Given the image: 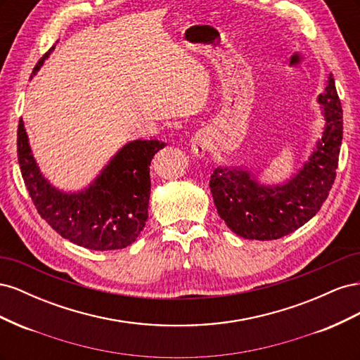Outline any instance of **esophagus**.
<instances>
[{"mask_svg": "<svg viewBox=\"0 0 360 360\" xmlns=\"http://www.w3.org/2000/svg\"><path fill=\"white\" fill-rule=\"evenodd\" d=\"M191 148H192V155L197 159H204L207 148H209V138H207V134L204 130H200L193 135L191 139Z\"/></svg>", "mask_w": 360, "mask_h": 360, "instance_id": "34e87169", "label": "esophagus"}]
</instances>
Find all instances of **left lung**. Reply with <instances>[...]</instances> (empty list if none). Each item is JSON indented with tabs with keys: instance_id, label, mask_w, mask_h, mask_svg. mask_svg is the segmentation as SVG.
<instances>
[{
	"instance_id": "left-lung-1",
	"label": "left lung",
	"mask_w": 360,
	"mask_h": 360,
	"mask_svg": "<svg viewBox=\"0 0 360 360\" xmlns=\"http://www.w3.org/2000/svg\"><path fill=\"white\" fill-rule=\"evenodd\" d=\"M324 127L302 168L281 183L259 181L246 167H217L210 189L221 219L238 237L276 240L319 213L335 181L342 143V108L332 73L317 97Z\"/></svg>"
}]
</instances>
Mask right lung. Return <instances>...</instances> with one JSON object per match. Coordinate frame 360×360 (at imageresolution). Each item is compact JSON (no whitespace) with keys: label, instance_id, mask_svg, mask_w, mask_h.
Listing matches in <instances>:
<instances>
[{"label":"right lung","instance_id":"add662e5","mask_svg":"<svg viewBox=\"0 0 360 360\" xmlns=\"http://www.w3.org/2000/svg\"><path fill=\"white\" fill-rule=\"evenodd\" d=\"M53 49L56 45L39 60L31 78ZM163 147L165 143L158 139L129 141L89 186L63 191L40 171L22 118L18 127L19 167L39 214L61 237L93 250L123 249L143 231L148 217L150 163Z\"/></svg>","mask_w":360,"mask_h":360}]
</instances>
